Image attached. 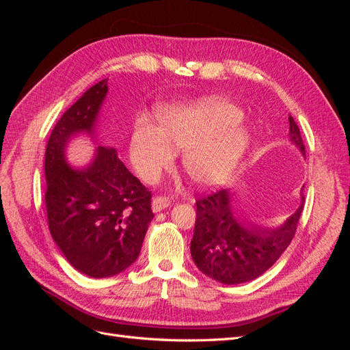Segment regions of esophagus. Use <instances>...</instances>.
<instances>
[{
	"instance_id": "obj_1",
	"label": "esophagus",
	"mask_w": 350,
	"mask_h": 350,
	"mask_svg": "<svg viewBox=\"0 0 350 350\" xmlns=\"http://www.w3.org/2000/svg\"><path fill=\"white\" fill-rule=\"evenodd\" d=\"M169 204H171V201H169L167 197L165 196H157L153 198L152 201V210L154 211V213H157V211H162L163 208L169 207Z\"/></svg>"
}]
</instances>
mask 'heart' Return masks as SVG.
<instances>
[{"mask_svg":"<svg viewBox=\"0 0 350 350\" xmlns=\"http://www.w3.org/2000/svg\"><path fill=\"white\" fill-rule=\"evenodd\" d=\"M242 111L232 102L210 96L174 105L161 112V126L144 118L131 135V162L142 179L154 183L174 162V149L184 150L181 165L201 187L226 184L250 146V134L239 122Z\"/></svg>","mask_w":350,"mask_h":350,"instance_id":"1","label":"heart"}]
</instances>
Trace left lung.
Wrapping results in <instances>:
<instances>
[{"label":"left lung","mask_w":350,"mask_h":350,"mask_svg":"<svg viewBox=\"0 0 350 350\" xmlns=\"http://www.w3.org/2000/svg\"><path fill=\"white\" fill-rule=\"evenodd\" d=\"M291 142L305 154L298 125L289 115ZM197 219L191 256L201 273L224 284H239L257 279L279 260L295 237L304 208L301 204L278 228H266L242 219L234 193L220 189L196 201Z\"/></svg>","instance_id":"left-lung-1"}]
</instances>
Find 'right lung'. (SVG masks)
<instances>
[{
  "instance_id": "add662e5",
  "label": "right lung",
  "mask_w": 350,
  "mask_h": 350,
  "mask_svg": "<svg viewBox=\"0 0 350 350\" xmlns=\"http://www.w3.org/2000/svg\"><path fill=\"white\" fill-rule=\"evenodd\" d=\"M108 80L92 86L61 116L46 144L45 204L52 238L71 266L89 278H112L139 258L153 219L150 191L120 161L113 147L98 146L92 162L74 167L71 139H94Z\"/></svg>"
}]
</instances>
